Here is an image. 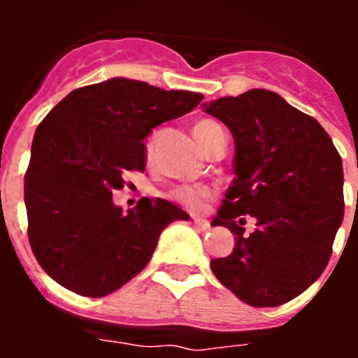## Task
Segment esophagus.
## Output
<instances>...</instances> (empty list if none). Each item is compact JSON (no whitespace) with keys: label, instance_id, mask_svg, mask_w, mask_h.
<instances>
[{"label":"esophagus","instance_id":"obj_1","mask_svg":"<svg viewBox=\"0 0 358 358\" xmlns=\"http://www.w3.org/2000/svg\"><path fill=\"white\" fill-rule=\"evenodd\" d=\"M194 224H195V227H199V229H201V231H206V229H210V222H208L206 218L194 217Z\"/></svg>","mask_w":358,"mask_h":358}]
</instances>
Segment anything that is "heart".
<instances>
[{
	"instance_id": "heart-1",
	"label": "heart",
	"mask_w": 358,
	"mask_h": 358,
	"mask_svg": "<svg viewBox=\"0 0 358 358\" xmlns=\"http://www.w3.org/2000/svg\"><path fill=\"white\" fill-rule=\"evenodd\" d=\"M215 129H218V125L211 120H199L194 125L195 138H197L199 145L204 150L210 143ZM211 195H213V188L208 185H181L176 186L169 194V197L177 204H181L182 208H186V210L201 211L202 208L206 206V202L210 201Z\"/></svg>"
}]
</instances>
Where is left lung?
I'll return each instance as SVG.
<instances>
[{"label": "left lung", "mask_w": 358, "mask_h": 358, "mask_svg": "<svg viewBox=\"0 0 358 358\" xmlns=\"http://www.w3.org/2000/svg\"><path fill=\"white\" fill-rule=\"evenodd\" d=\"M235 140V173L211 226L236 236L211 271L251 306H278L322 274L344 217L343 161L328 132L278 93L251 90L204 103ZM257 229L245 235V217Z\"/></svg>", "instance_id": "obj_1"}]
</instances>
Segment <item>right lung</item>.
I'll return each instance as SVG.
<instances>
[{"mask_svg":"<svg viewBox=\"0 0 358 358\" xmlns=\"http://www.w3.org/2000/svg\"><path fill=\"white\" fill-rule=\"evenodd\" d=\"M202 98L109 78L71 91L39 123L24 173L28 240L59 285L90 297L115 292L150 262L164 227L188 220L164 199L143 197L125 213L113 189L123 188L125 172L145 170L152 129Z\"/></svg>","mask_w":358,"mask_h":358,"instance_id":"1","label":"right lung"}]
</instances>
